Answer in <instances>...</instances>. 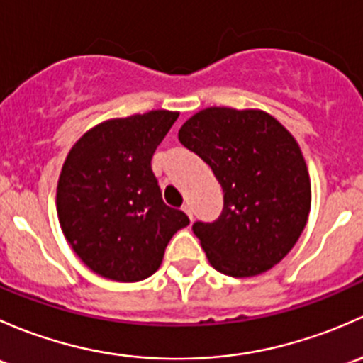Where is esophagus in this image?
<instances>
[{"label": "esophagus", "mask_w": 363, "mask_h": 363, "mask_svg": "<svg viewBox=\"0 0 363 363\" xmlns=\"http://www.w3.org/2000/svg\"><path fill=\"white\" fill-rule=\"evenodd\" d=\"M182 211L186 213V216H189L190 220H192V208H190V204H183L182 206Z\"/></svg>", "instance_id": "1"}]
</instances>
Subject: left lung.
<instances>
[{"label":"left lung","mask_w":363,"mask_h":363,"mask_svg":"<svg viewBox=\"0 0 363 363\" xmlns=\"http://www.w3.org/2000/svg\"><path fill=\"white\" fill-rule=\"evenodd\" d=\"M178 140L223 190L222 215L192 225L209 264L250 278L285 259L311 209L308 166L292 134L267 111L209 106L182 125Z\"/></svg>","instance_id":"obj_1"}]
</instances>
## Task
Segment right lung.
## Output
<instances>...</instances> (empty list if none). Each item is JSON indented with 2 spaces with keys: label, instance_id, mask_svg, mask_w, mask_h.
<instances>
[{
  "label": "right lung",
  "instance_id": "add662e5",
  "mask_svg": "<svg viewBox=\"0 0 363 363\" xmlns=\"http://www.w3.org/2000/svg\"><path fill=\"white\" fill-rule=\"evenodd\" d=\"M178 115L152 110L101 122L62 164L59 223L82 262L103 278L134 283L152 276L169 239L190 223L164 204L152 171V155Z\"/></svg>",
  "mask_w": 363,
  "mask_h": 363
}]
</instances>
